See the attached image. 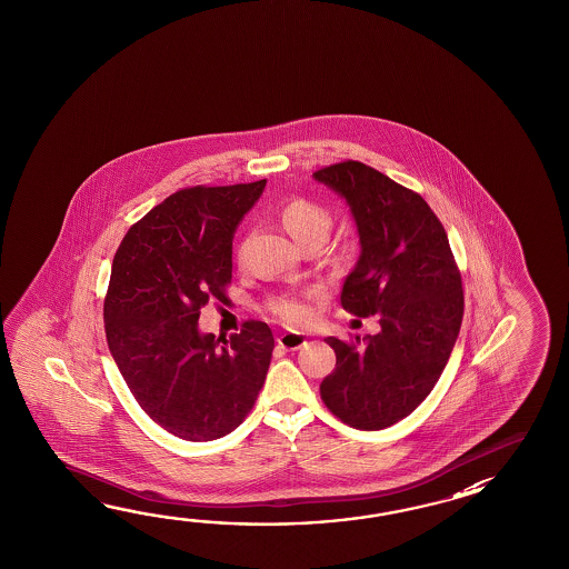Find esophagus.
<instances>
[{"instance_id": "34e87169", "label": "esophagus", "mask_w": 569, "mask_h": 569, "mask_svg": "<svg viewBox=\"0 0 569 569\" xmlns=\"http://www.w3.org/2000/svg\"><path fill=\"white\" fill-rule=\"evenodd\" d=\"M280 348H284V350H299L302 348L305 343H307V336L305 333H299V331H284V333H280L279 339Z\"/></svg>"}]
</instances>
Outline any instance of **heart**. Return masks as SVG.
Here are the masks:
<instances>
[{
    "label": "heart",
    "instance_id": "b5f03b06",
    "mask_svg": "<svg viewBox=\"0 0 569 569\" xmlns=\"http://www.w3.org/2000/svg\"><path fill=\"white\" fill-rule=\"evenodd\" d=\"M280 221L284 230L289 231L290 238L301 248L307 243L321 246L333 228V216L327 211L326 207L317 206L307 199H292L287 203L280 211ZM272 311L290 323L305 321L309 315L307 307L292 297H282L279 301L272 302Z\"/></svg>",
    "mask_w": 569,
    "mask_h": 569
}]
</instances>
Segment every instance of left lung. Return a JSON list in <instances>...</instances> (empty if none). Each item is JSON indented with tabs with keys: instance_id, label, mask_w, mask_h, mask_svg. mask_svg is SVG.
Instances as JSON below:
<instances>
[{
	"instance_id": "8db88e82",
	"label": "left lung",
	"mask_w": 569,
	"mask_h": 569,
	"mask_svg": "<svg viewBox=\"0 0 569 569\" xmlns=\"http://www.w3.org/2000/svg\"><path fill=\"white\" fill-rule=\"evenodd\" d=\"M313 179L346 199L360 236L341 305L380 319V331L363 343L326 339L336 370L321 382V399L343 423L378 431L411 415L443 372L463 317L460 270L421 194L356 160Z\"/></svg>"
}]
</instances>
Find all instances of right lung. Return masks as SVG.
<instances>
[{
    "mask_svg": "<svg viewBox=\"0 0 569 569\" xmlns=\"http://www.w3.org/2000/svg\"><path fill=\"white\" fill-rule=\"evenodd\" d=\"M264 187L267 179L177 191L133 223L113 256L109 351L146 415L184 441L228 436L267 380V323L246 321L223 343L199 331L201 307L228 299L233 233Z\"/></svg>",
    "mask_w": 569,
    "mask_h": 569,
    "instance_id": "add662e5",
    "label": "right lung"
}]
</instances>
